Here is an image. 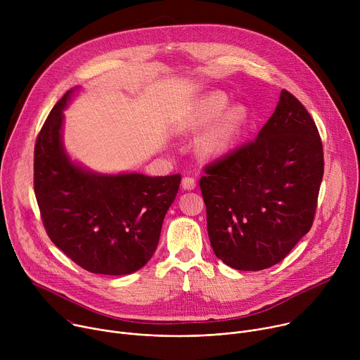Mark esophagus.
<instances>
[{"label": "esophagus", "mask_w": 360, "mask_h": 360, "mask_svg": "<svg viewBox=\"0 0 360 360\" xmlns=\"http://www.w3.org/2000/svg\"><path fill=\"white\" fill-rule=\"evenodd\" d=\"M196 186V181L192 176H184L182 178V188L186 191H192Z\"/></svg>", "instance_id": "obj_1"}]
</instances>
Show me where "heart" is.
I'll return each mask as SVG.
<instances>
[{"mask_svg":"<svg viewBox=\"0 0 360 360\" xmlns=\"http://www.w3.org/2000/svg\"><path fill=\"white\" fill-rule=\"evenodd\" d=\"M231 104L229 96L222 91H214L202 96L182 122L189 132H199L212 127L199 141V152L207 158H218L226 153L239 138L248 122V110L243 105Z\"/></svg>","mask_w":360,"mask_h":360,"instance_id":"obj_1","label":"heart"}]
</instances>
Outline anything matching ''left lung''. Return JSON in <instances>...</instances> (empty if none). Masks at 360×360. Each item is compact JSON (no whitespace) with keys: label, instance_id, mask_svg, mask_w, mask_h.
<instances>
[{"label":"left lung","instance_id":"left-lung-1","mask_svg":"<svg viewBox=\"0 0 360 360\" xmlns=\"http://www.w3.org/2000/svg\"><path fill=\"white\" fill-rule=\"evenodd\" d=\"M205 172L199 186L217 258L238 271L271 268L314 224L323 176L315 121L282 89L256 139Z\"/></svg>","mask_w":360,"mask_h":360}]
</instances>
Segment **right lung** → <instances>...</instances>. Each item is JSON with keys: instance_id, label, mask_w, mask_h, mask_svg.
<instances>
[{"instance_id": "add662e5", "label": "right lung", "mask_w": 360, "mask_h": 360, "mask_svg": "<svg viewBox=\"0 0 360 360\" xmlns=\"http://www.w3.org/2000/svg\"><path fill=\"white\" fill-rule=\"evenodd\" d=\"M70 89L35 142L34 191L49 239L92 274L129 275L157 250L181 175L99 174L71 160L63 141Z\"/></svg>"}]
</instances>
